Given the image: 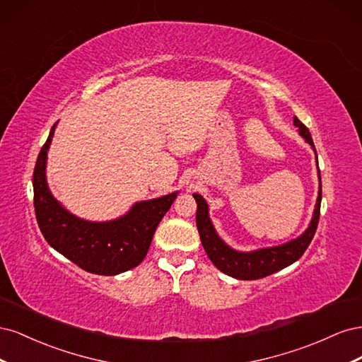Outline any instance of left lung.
<instances>
[{
  "mask_svg": "<svg viewBox=\"0 0 362 362\" xmlns=\"http://www.w3.org/2000/svg\"><path fill=\"white\" fill-rule=\"evenodd\" d=\"M294 125L299 128V134L308 141L313 146L314 152V144L313 137L310 134V129L306 128L300 120L294 116ZM317 158V152H315ZM317 168H319V161H317ZM319 196H317V204L315 210L311 218V223L306 231L298 237L291 240V242L275 246V247H264L252 252H238L233 247H229L223 240L217 235L216 229L208 217V205L201 194L193 193V198L198 204V210H196V225H198V231L202 246L206 252L208 258L213 261V264L226 275L237 278V279H259L266 278L272 273H275L284 267L293 264L294 261H298L306 247L310 246L311 240L315 234L317 225H319V217H320V204H322V178H320V170H319Z\"/></svg>",
  "mask_w": 362,
  "mask_h": 362,
  "instance_id": "obj_1",
  "label": "left lung"
}]
</instances>
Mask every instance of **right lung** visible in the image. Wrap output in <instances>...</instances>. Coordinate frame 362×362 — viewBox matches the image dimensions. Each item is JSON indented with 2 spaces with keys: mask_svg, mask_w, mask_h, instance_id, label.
Returning <instances> with one entry per match:
<instances>
[{
  "mask_svg": "<svg viewBox=\"0 0 362 362\" xmlns=\"http://www.w3.org/2000/svg\"><path fill=\"white\" fill-rule=\"evenodd\" d=\"M56 125H52L39 152L33 173L35 211L40 233L51 247L95 275L113 276L134 269L146 257L156 229L178 192L137 202L125 216L110 222H87L71 214L51 194L45 177L47 156Z\"/></svg>",
  "mask_w": 362,
  "mask_h": 362,
  "instance_id": "1",
  "label": "right lung"
}]
</instances>
